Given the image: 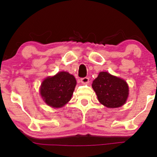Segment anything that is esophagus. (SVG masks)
<instances>
[{
    "instance_id": "34e87169",
    "label": "esophagus",
    "mask_w": 157,
    "mask_h": 157,
    "mask_svg": "<svg viewBox=\"0 0 157 157\" xmlns=\"http://www.w3.org/2000/svg\"><path fill=\"white\" fill-rule=\"evenodd\" d=\"M81 82L83 83V84H86L89 82V78H87V77H84V78H81Z\"/></svg>"
}]
</instances>
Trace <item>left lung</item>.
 I'll list each match as a JSON object with an SVG mask.
<instances>
[{
    "instance_id": "obj_1",
    "label": "left lung",
    "mask_w": 157,
    "mask_h": 157,
    "mask_svg": "<svg viewBox=\"0 0 157 157\" xmlns=\"http://www.w3.org/2000/svg\"><path fill=\"white\" fill-rule=\"evenodd\" d=\"M98 100L107 108H118L125 104L128 96V86L124 79L106 71L99 73L92 83Z\"/></svg>"
}]
</instances>
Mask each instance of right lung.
<instances>
[{"label":"right lung","instance_id":"add662e5","mask_svg":"<svg viewBox=\"0 0 157 157\" xmlns=\"http://www.w3.org/2000/svg\"><path fill=\"white\" fill-rule=\"evenodd\" d=\"M76 85V80L73 75L61 71L43 81L40 94L49 106L61 108L71 100Z\"/></svg>","mask_w":157,"mask_h":157}]
</instances>
